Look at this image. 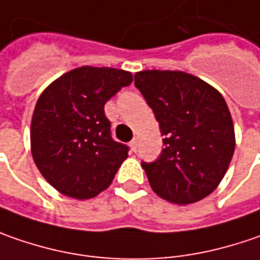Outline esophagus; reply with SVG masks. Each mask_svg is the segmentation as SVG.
<instances>
[{"label": "esophagus", "mask_w": 260, "mask_h": 260, "mask_svg": "<svg viewBox=\"0 0 260 260\" xmlns=\"http://www.w3.org/2000/svg\"><path fill=\"white\" fill-rule=\"evenodd\" d=\"M129 147L132 151H137V147H138V138H134V140L129 142Z\"/></svg>", "instance_id": "1"}]
</instances>
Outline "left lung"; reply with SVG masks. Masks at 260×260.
I'll list each match as a JSON object with an SVG mask.
<instances>
[{
  "label": "left lung",
  "instance_id": "8db88e82",
  "mask_svg": "<svg viewBox=\"0 0 260 260\" xmlns=\"http://www.w3.org/2000/svg\"><path fill=\"white\" fill-rule=\"evenodd\" d=\"M135 87L164 137L158 160L142 163L151 189L177 205L208 197L220 185L236 148L232 113L222 94L183 71H140Z\"/></svg>",
  "mask_w": 260,
  "mask_h": 260
}]
</instances>
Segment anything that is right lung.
<instances>
[{
	"label": "right lung",
	"instance_id": "obj_1",
	"mask_svg": "<svg viewBox=\"0 0 260 260\" xmlns=\"http://www.w3.org/2000/svg\"><path fill=\"white\" fill-rule=\"evenodd\" d=\"M132 80L129 71L84 65L42 91L31 116L30 150L59 193L84 201L110 186L128 147L112 140L105 105Z\"/></svg>",
	"mask_w": 260,
	"mask_h": 260
}]
</instances>
